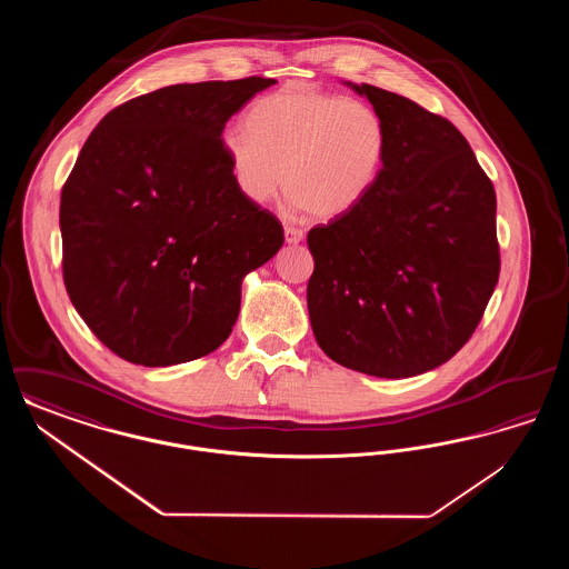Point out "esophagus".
I'll return each instance as SVG.
<instances>
[{
  "instance_id": "34e87169",
  "label": "esophagus",
  "mask_w": 569,
  "mask_h": 569,
  "mask_svg": "<svg viewBox=\"0 0 569 569\" xmlns=\"http://www.w3.org/2000/svg\"><path fill=\"white\" fill-rule=\"evenodd\" d=\"M305 239V232L295 226H286V243L298 244Z\"/></svg>"
}]
</instances>
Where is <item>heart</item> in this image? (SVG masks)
I'll return each instance as SVG.
<instances>
[{
  "instance_id": "b5f03b06",
  "label": "heart",
  "mask_w": 569,
  "mask_h": 569,
  "mask_svg": "<svg viewBox=\"0 0 569 569\" xmlns=\"http://www.w3.org/2000/svg\"><path fill=\"white\" fill-rule=\"evenodd\" d=\"M221 149L249 202H267L283 183L297 209L337 219L376 188L388 128L367 102L281 87L251 104L247 128L223 132Z\"/></svg>"
}]
</instances>
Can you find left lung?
Here are the masks:
<instances>
[{"label": "left lung", "instance_id": "left-lung-1", "mask_svg": "<svg viewBox=\"0 0 569 569\" xmlns=\"http://www.w3.org/2000/svg\"><path fill=\"white\" fill-rule=\"evenodd\" d=\"M388 128L373 191L307 234V307L318 346L376 378L448 362L480 325L499 279L495 188L459 130L413 100L352 84Z\"/></svg>", "mask_w": 569, "mask_h": 569}]
</instances>
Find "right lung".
Wrapping results in <instances>:
<instances>
[{
    "label": "right lung",
    "instance_id": "add662e5",
    "mask_svg": "<svg viewBox=\"0 0 569 569\" xmlns=\"http://www.w3.org/2000/svg\"><path fill=\"white\" fill-rule=\"evenodd\" d=\"M274 79L183 82L110 110L61 190L63 283L119 358L170 367L216 352L241 283L283 244L271 211L237 188L228 119Z\"/></svg>",
    "mask_w": 569,
    "mask_h": 569
}]
</instances>
